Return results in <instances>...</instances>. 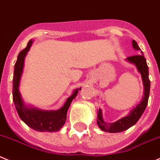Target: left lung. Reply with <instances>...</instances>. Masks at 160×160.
Here are the masks:
<instances>
[{"instance_id": "1", "label": "left lung", "mask_w": 160, "mask_h": 160, "mask_svg": "<svg viewBox=\"0 0 160 160\" xmlns=\"http://www.w3.org/2000/svg\"><path fill=\"white\" fill-rule=\"evenodd\" d=\"M133 48L135 50H138L141 52V55H135V56H129L127 57V60L130 63H133L136 66L137 69L139 71L142 78L143 85H144V97L142 100L140 102L133 110L130 112L127 116L120 118L118 121L115 122L108 123L104 122L103 116H102V111L99 109L98 115H97V125L103 131L109 132V133H119V132L124 131L128 130L133 125L136 124L137 122L139 120L142 114L144 113L146 107H147L148 97H149L150 92V80L148 78V68L147 62L144 56V53L141 51V48L138 45V43L134 40L132 41Z\"/></svg>"}]
</instances>
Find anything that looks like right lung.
<instances>
[{"label": "right lung", "instance_id": "add662e5", "mask_svg": "<svg viewBox=\"0 0 160 160\" xmlns=\"http://www.w3.org/2000/svg\"><path fill=\"white\" fill-rule=\"evenodd\" d=\"M33 44V40H30L27 47L18 55L17 60L15 64L13 75L12 96L13 102L16 106L19 118L31 129L40 132L59 131L63 127L67 120V114L71 102L78 95L81 87L74 90L72 95L67 99L64 105L56 111H43L35 108L27 106L19 92V83L23 71L24 60L27 52Z\"/></svg>", "mask_w": 160, "mask_h": 160}]
</instances>
